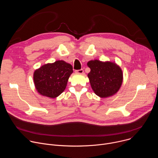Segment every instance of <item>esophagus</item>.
Listing matches in <instances>:
<instances>
[{
  "instance_id": "34e87169",
  "label": "esophagus",
  "mask_w": 158,
  "mask_h": 158,
  "mask_svg": "<svg viewBox=\"0 0 158 158\" xmlns=\"http://www.w3.org/2000/svg\"><path fill=\"white\" fill-rule=\"evenodd\" d=\"M75 73H76V74H82L83 73H84V70L82 69H79V70H76V71H75Z\"/></svg>"
}]
</instances>
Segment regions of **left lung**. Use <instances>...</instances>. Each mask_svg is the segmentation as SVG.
<instances>
[{
  "mask_svg": "<svg viewBox=\"0 0 158 158\" xmlns=\"http://www.w3.org/2000/svg\"><path fill=\"white\" fill-rule=\"evenodd\" d=\"M91 69L88 77L91 87L96 95L107 98L116 94L123 82V72L120 67L111 62L98 60L88 62Z\"/></svg>",
  "mask_w": 158,
  "mask_h": 158,
  "instance_id": "obj_1",
  "label": "left lung"
}]
</instances>
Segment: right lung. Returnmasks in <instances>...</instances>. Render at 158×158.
<instances>
[{"mask_svg": "<svg viewBox=\"0 0 158 158\" xmlns=\"http://www.w3.org/2000/svg\"><path fill=\"white\" fill-rule=\"evenodd\" d=\"M73 73V66L64 60L42 65L34 73L37 91L44 96L57 97L64 91Z\"/></svg>", "mask_w": 158, "mask_h": 158, "instance_id": "add662e5", "label": "right lung"}]
</instances>
